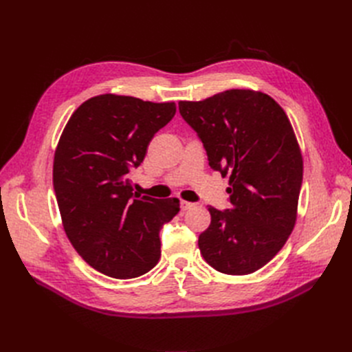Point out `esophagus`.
Here are the masks:
<instances>
[{
	"instance_id": "1",
	"label": "esophagus",
	"mask_w": 352,
	"mask_h": 352,
	"mask_svg": "<svg viewBox=\"0 0 352 352\" xmlns=\"http://www.w3.org/2000/svg\"><path fill=\"white\" fill-rule=\"evenodd\" d=\"M180 207H182V210H189V208L195 207V203L185 201V199H182V201H180Z\"/></svg>"
}]
</instances>
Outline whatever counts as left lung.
Here are the masks:
<instances>
[{"instance_id": "1", "label": "left lung", "mask_w": 352, "mask_h": 352, "mask_svg": "<svg viewBox=\"0 0 352 352\" xmlns=\"http://www.w3.org/2000/svg\"><path fill=\"white\" fill-rule=\"evenodd\" d=\"M179 112L203 142L208 166L230 175V208L208 206L199 234L204 261L230 275L252 274L287 241L296 222L302 155L286 112L268 94L226 90Z\"/></svg>"}]
</instances>
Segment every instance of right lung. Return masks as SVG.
Masks as SVG:
<instances>
[{
    "label": "right lung",
    "mask_w": 352,
    "mask_h": 352,
    "mask_svg": "<svg viewBox=\"0 0 352 352\" xmlns=\"http://www.w3.org/2000/svg\"><path fill=\"white\" fill-rule=\"evenodd\" d=\"M175 113L173 102L100 94L80 105L62 133L53 186L63 230L81 258L108 277L135 278L158 263L160 230L177 214L179 199L133 192L129 173Z\"/></svg>",
    "instance_id": "add662e5"
}]
</instances>
